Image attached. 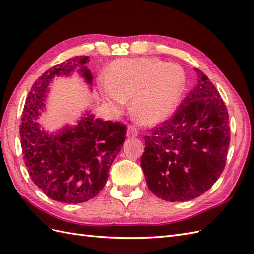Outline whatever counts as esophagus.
<instances>
[{
	"label": "esophagus",
	"mask_w": 254,
	"mask_h": 254,
	"mask_svg": "<svg viewBox=\"0 0 254 254\" xmlns=\"http://www.w3.org/2000/svg\"><path fill=\"white\" fill-rule=\"evenodd\" d=\"M138 135L137 128L134 126H128L127 131V137H136Z\"/></svg>",
	"instance_id": "1"
}]
</instances>
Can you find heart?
I'll return each mask as SVG.
<instances>
[{
	"mask_svg": "<svg viewBox=\"0 0 254 254\" xmlns=\"http://www.w3.org/2000/svg\"><path fill=\"white\" fill-rule=\"evenodd\" d=\"M185 85L182 69L156 59H123L113 62L108 78L99 87L107 101L122 107L132 99L131 111L137 121L155 124L175 109Z\"/></svg>",
	"mask_w": 254,
	"mask_h": 254,
	"instance_id": "1",
	"label": "heart"
}]
</instances>
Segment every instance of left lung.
<instances>
[{
  "label": "left lung",
  "instance_id": "1",
  "mask_svg": "<svg viewBox=\"0 0 254 254\" xmlns=\"http://www.w3.org/2000/svg\"><path fill=\"white\" fill-rule=\"evenodd\" d=\"M197 84L169 119L145 138L141 166L155 195L185 202L206 192L222 174L230 141L228 111L201 69Z\"/></svg>",
  "mask_w": 254,
  "mask_h": 254
}]
</instances>
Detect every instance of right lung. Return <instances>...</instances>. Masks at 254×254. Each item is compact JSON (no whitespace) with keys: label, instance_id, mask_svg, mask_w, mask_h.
Wrapping results in <instances>:
<instances>
[{"label":"right lung","instance_id":"right-lung-1","mask_svg":"<svg viewBox=\"0 0 254 254\" xmlns=\"http://www.w3.org/2000/svg\"><path fill=\"white\" fill-rule=\"evenodd\" d=\"M88 56L68 59L48 69L32 85L19 127L24 160L35 185L58 202L77 204L95 197L105 187L108 172L126 139L127 126L85 115L76 127L58 135L40 130L36 118L45 107L48 85L55 76L79 68L87 83Z\"/></svg>","mask_w":254,"mask_h":254}]
</instances>
